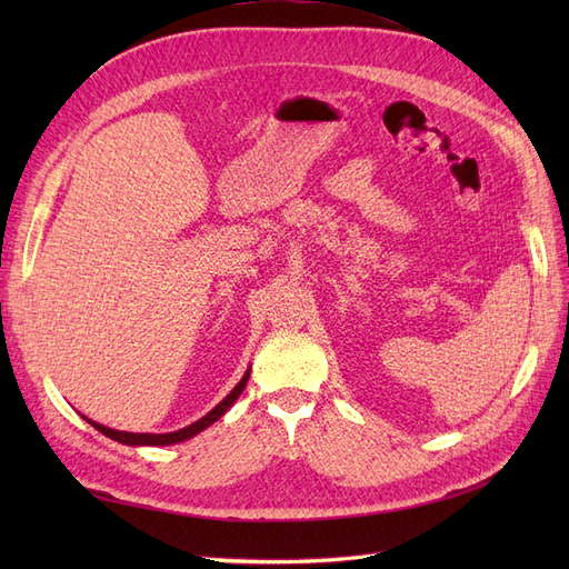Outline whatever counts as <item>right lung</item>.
<instances>
[{"mask_svg":"<svg viewBox=\"0 0 569 569\" xmlns=\"http://www.w3.org/2000/svg\"><path fill=\"white\" fill-rule=\"evenodd\" d=\"M249 375H251V368L244 372V377L242 380L237 382V387L226 396V399H222L213 410H209L206 412L203 418H199L197 422H192V425H187V427H182V429H178V432H166V435H137V432H118V429H111V427H104V425H99V422H94V420H90V418H84L88 420L97 432H101L104 437H109V439H113V441H118V443H126V446H170V443H180V441H187V439H192V437H197L199 432H203L206 427H211L216 420H220L222 416H226L228 412V408H232V403L239 399V393L244 391V387H247V382H249Z\"/></svg>","mask_w":569,"mask_h":569,"instance_id":"1","label":"right lung"}]
</instances>
